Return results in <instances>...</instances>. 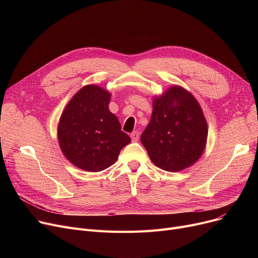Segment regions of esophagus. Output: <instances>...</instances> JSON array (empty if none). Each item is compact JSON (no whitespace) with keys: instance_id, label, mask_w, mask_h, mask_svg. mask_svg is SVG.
<instances>
[{"instance_id":"esophagus-1","label":"esophagus","mask_w":258,"mask_h":258,"mask_svg":"<svg viewBox=\"0 0 258 258\" xmlns=\"http://www.w3.org/2000/svg\"><path fill=\"white\" fill-rule=\"evenodd\" d=\"M131 138L134 142H137L139 140V133L137 131H135L131 134Z\"/></svg>"}]
</instances>
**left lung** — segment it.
Here are the masks:
<instances>
[{
  "label": "left lung",
  "instance_id": "8db88e82",
  "mask_svg": "<svg viewBox=\"0 0 258 258\" xmlns=\"http://www.w3.org/2000/svg\"><path fill=\"white\" fill-rule=\"evenodd\" d=\"M207 137L206 118L190 92L173 85L154 96L141 142L156 166L171 172L190 167L204 153Z\"/></svg>",
  "mask_w": 258,
  "mask_h": 258
}]
</instances>
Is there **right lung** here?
<instances>
[{"label": "right lung", "instance_id": "1", "mask_svg": "<svg viewBox=\"0 0 258 258\" xmlns=\"http://www.w3.org/2000/svg\"><path fill=\"white\" fill-rule=\"evenodd\" d=\"M111 96L99 86H85L61 113L57 125L59 147L67 160L80 169L104 170L131 142L128 135L121 131L117 116L108 110Z\"/></svg>", "mask_w": 258, "mask_h": 258}]
</instances>
